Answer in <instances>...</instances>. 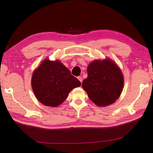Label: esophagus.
<instances>
[{
    "mask_svg": "<svg viewBox=\"0 0 153 153\" xmlns=\"http://www.w3.org/2000/svg\"><path fill=\"white\" fill-rule=\"evenodd\" d=\"M77 78L78 79V80H79L81 83L82 82V78L81 76H78V77H77Z\"/></svg>",
    "mask_w": 153,
    "mask_h": 153,
    "instance_id": "esophagus-1",
    "label": "esophagus"
}]
</instances>
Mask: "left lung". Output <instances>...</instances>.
<instances>
[{"mask_svg": "<svg viewBox=\"0 0 153 153\" xmlns=\"http://www.w3.org/2000/svg\"><path fill=\"white\" fill-rule=\"evenodd\" d=\"M87 73L82 86L96 105L108 106L119 98L123 89L124 77L121 69L112 60H95L88 66Z\"/></svg>", "mask_w": 153, "mask_h": 153, "instance_id": "8db88e82", "label": "left lung"}]
</instances>
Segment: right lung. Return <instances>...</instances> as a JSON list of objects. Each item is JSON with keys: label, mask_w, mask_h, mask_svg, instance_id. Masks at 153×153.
<instances>
[{"label": "right lung", "mask_w": 153, "mask_h": 153, "mask_svg": "<svg viewBox=\"0 0 153 153\" xmlns=\"http://www.w3.org/2000/svg\"><path fill=\"white\" fill-rule=\"evenodd\" d=\"M31 85L40 103L56 107L66 100L73 89L81 85V82L58 60L45 59L32 74Z\"/></svg>", "instance_id": "1"}]
</instances>
